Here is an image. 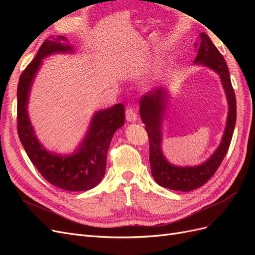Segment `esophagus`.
Listing matches in <instances>:
<instances>
[{"instance_id":"34e87169","label":"esophagus","mask_w":255,"mask_h":255,"mask_svg":"<svg viewBox=\"0 0 255 255\" xmlns=\"http://www.w3.org/2000/svg\"><path fill=\"white\" fill-rule=\"evenodd\" d=\"M126 118L128 122H135L138 119V116L133 109H128L126 111Z\"/></svg>"}]
</instances>
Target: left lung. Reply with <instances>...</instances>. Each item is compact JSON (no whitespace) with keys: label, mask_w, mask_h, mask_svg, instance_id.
I'll list each match as a JSON object with an SVG mask.
<instances>
[{"label":"left lung","mask_w":255,"mask_h":255,"mask_svg":"<svg viewBox=\"0 0 255 255\" xmlns=\"http://www.w3.org/2000/svg\"><path fill=\"white\" fill-rule=\"evenodd\" d=\"M195 64L204 66L219 75L225 90L229 112L227 125L220 144L211 157L198 166H176L169 163L161 149L163 121L170 92L167 86L146 92L140 98L139 113L150 141V166L155 182L161 187L172 190L190 191L199 188L211 179L225 158L232 140L236 123V99L225 58L215 47L211 38L200 33V42Z\"/></svg>","instance_id":"8db88e82"}]
</instances>
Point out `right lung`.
<instances>
[{"label":"right lung","instance_id":"1","mask_svg":"<svg viewBox=\"0 0 255 255\" xmlns=\"http://www.w3.org/2000/svg\"><path fill=\"white\" fill-rule=\"evenodd\" d=\"M68 38L58 35L45 40L37 55L20 76L17 90L18 135L27 156L49 183L69 191L94 188L102 181L106 157L116 130L125 125V106L116 104L92 116L89 128L78 148L71 154L49 151L38 140L28 116V100L42 59L53 54H73Z\"/></svg>","mask_w":255,"mask_h":255}]
</instances>
